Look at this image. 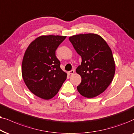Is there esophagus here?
<instances>
[{
  "label": "esophagus",
  "instance_id": "34e87169",
  "mask_svg": "<svg viewBox=\"0 0 134 134\" xmlns=\"http://www.w3.org/2000/svg\"><path fill=\"white\" fill-rule=\"evenodd\" d=\"M75 73V70H70V71H69V72H68V74H69V75H73Z\"/></svg>",
  "mask_w": 134,
  "mask_h": 134
}]
</instances>
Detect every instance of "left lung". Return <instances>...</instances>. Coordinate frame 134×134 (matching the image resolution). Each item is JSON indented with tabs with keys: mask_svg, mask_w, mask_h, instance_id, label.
Returning a JSON list of instances; mask_svg holds the SVG:
<instances>
[{
	"mask_svg": "<svg viewBox=\"0 0 134 134\" xmlns=\"http://www.w3.org/2000/svg\"><path fill=\"white\" fill-rule=\"evenodd\" d=\"M69 38L81 57V63L76 69L81 77L78 91L85 97H95L107 90L115 75V62L111 49L96 34H81Z\"/></svg>",
	"mask_w": 134,
	"mask_h": 134,
	"instance_id": "left-lung-1",
	"label": "left lung"
}]
</instances>
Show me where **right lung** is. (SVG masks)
Here are the masks:
<instances>
[{
  "mask_svg": "<svg viewBox=\"0 0 134 134\" xmlns=\"http://www.w3.org/2000/svg\"><path fill=\"white\" fill-rule=\"evenodd\" d=\"M65 38L42 35L33 40L24 53L21 67L23 80L30 91L42 99L54 97L67 78L55 54Z\"/></svg>",
  "mask_w": 134,
  "mask_h": 134,
  "instance_id": "1",
  "label": "right lung"
}]
</instances>
